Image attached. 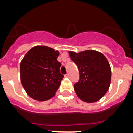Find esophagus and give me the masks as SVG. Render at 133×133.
Returning a JSON list of instances; mask_svg holds the SVG:
<instances>
[{"instance_id":"34e87169","label":"esophagus","mask_w":133,"mask_h":133,"mask_svg":"<svg viewBox=\"0 0 133 133\" xmlns=\"http://www.w3.org/2000/svg\"><path fill=\"white\" fill-rule=\"evenodd\" d=\"M65 77H66V78L69 77V74H66V75H65Z\"/></svg>"}]
</instances>
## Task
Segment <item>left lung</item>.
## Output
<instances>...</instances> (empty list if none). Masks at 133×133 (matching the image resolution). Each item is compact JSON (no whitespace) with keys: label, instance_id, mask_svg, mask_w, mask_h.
Wrapping results in <instances>:
<instances>
[{"label":"left lung","instance_id":"8db88e82","mask_svg":"<svg viewBox=\"0 0 133 133\" xmlns=\"http://www.w3.org/2000/svg\"><path fill=\"white\" fill-rule=\"evenodd\" d=\"M69 54L79 71V80L74 85L77 97L87 103L99 101L110 85L111 69L107 58L95 50L70 51Z\"/></svg>","mask_w":133,"mask_h":133}]
</instances>
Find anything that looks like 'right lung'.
Listing matches in <instances>:
<instances>
[{
  "label": "right lung",
  "instance_id": "right-lung-1",
  "mask_svg": "<svg viewBox=\"0 0 133 133\" xmlns=\"http://www.w3.org/2000/svg\"><path fill=\"white\" fill-rule=\"evenodd\" d=\"M58 55L57 50L44 45L34 46L25 55L20 65L21 81L31 98L44 101L55 95L63 78Z\"/></svg>",
  "mask_w": 133,
  "mask_h": 133
}]
</instances>
